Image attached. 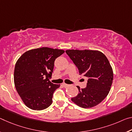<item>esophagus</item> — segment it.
<instances>
[{"label": "esophagus", "instance_id": "34e87169", "mask_svg": "<svg viewBox=\"0 0 132 132\" xmlns=\"http://www.w3.org/2000/svg\"><path fill=\"white\" fill-rule=\"evenodd\" d=\"M62 85L63 86V87H67L69 86V85L66 84V83H63Z\"/></svg>", "mask_w": 132, "mask_h": 132}]
</instances>
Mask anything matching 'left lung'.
I'll use <instances>...</instances> for the list:
<instances>
[{"label": "left lung", "mask_w": 132, "mask_h": 132, "mask_svg": "<svg viewBox=\"0 0 132 132\" xmlns=\"http://www.w3.org/2000/svg\"><path fill=\"white\" fill-rule=\"evenodd\" d=\"M66 53L78 68L79 75L86 77L87 86L79 89L71 100L79 107L92 108L99 104L109 93L113 72L109 61L102 52L93 50H67Z\"/></svg>", "instance_id": "obj_1"}]
</instances>
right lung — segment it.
Segmentation results:
<instances>
[{"label":"right lung","instance_id":"1","mask_svg":"<svg viewBox=\"0 0 132 132\" xmlns=\"http://www.w3.org/2000/svg\"><path fill=\"white\" fill-rule=\"evenodd\" d=\"M64 50L44 47L29 50L16 63L14 83L25 105L35 110L47 108L52 103L53 94L60 85L52 83L54 62Z\"/></svg>","mask_w":132,"mask_h":132}]
</instances>
